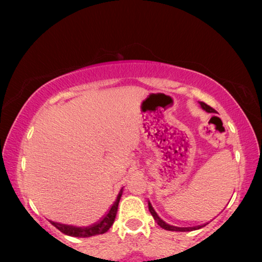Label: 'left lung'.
<instances>
[{
    "label": "left lung",
    "mask_w": 262,
    "mask_h": 262,
    "mask_svg": "<svg viewBox=\"0 0 262 262\" xmlns=\"http://www.w3.org/2000/svg\"><path fill=\"white\" fill-rule=\"evenodd\" d=\"M199 103H200V106H202V108L204 111H206L207 113H217L216 111L212 108V107H210L209 105H206L205 102L199 101ZM148 205H149V211H150V213L152 214L154 220H155L156 223L159 224L161 228L164 229V230H169V231H192L193 229H195V228H179V227H174V225H169L168 223H166V222H164L163 220H161L159 214L156 213V211L154 210V207H152L151 204H150V202H148Z\"/></svg>",
    "instance_id": "1"
}]
</instances>
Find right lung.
Wrapping results in <instances>:
<instances>
[{
  "instance_id": "obj_1",
  "label": "right lung",
  "mask_w": 262,
  "mask_h": 262,
  "mask_svg": "<svg viewBox=\"0 0 262 262\" xmlns=\"http://www.w3.org/2000/svg\"><path fill=\"white\" fill-rule=\"evenodd\" d=\"M121 194H123V188L120 189L116 202L113 203L112 206H111L108 212H107L105 216L98 222V223L93 224L91 227H74V225L57 223V222H52V221L50 222H51L53 227H56L60 232H63V234L69 235V236H74V237H91V236L105 234V232L112 227V224L114 223V220H116L118 205H119Z\"/></svg>"
}]
</instances>
